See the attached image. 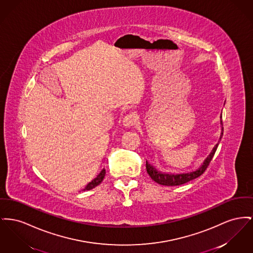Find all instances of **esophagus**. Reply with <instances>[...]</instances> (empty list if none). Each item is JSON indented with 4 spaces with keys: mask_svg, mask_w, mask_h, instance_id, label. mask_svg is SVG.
<instances>
[{
    "mask_svg": "<svg viewBox=\"0 0 253 253\" xmlns=\"http://www.w3.org/2000/svg\"><path fill=\"white\" fill-rule=\"evenodd\" d=\"M136 122V117L134 114H129L127 115L124 119H123V126L126 128H131L132 126H134Z\"/></svg>",
    "mask_w": 253,
    "mask_h": 253,
    "instance_id": "obj_1",
    "label": "esophagus"
}]
</instances>
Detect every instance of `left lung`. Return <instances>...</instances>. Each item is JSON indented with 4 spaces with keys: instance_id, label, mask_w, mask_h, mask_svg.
<instances>
[{
    "instance_id": "1",
    "label": "left lung",
    "mask_w": 253,
    "mask_h": 253,
    "mask_svg": "<svg viewBox=\"0 0 253 253\" xmlns=\"http://www.w3.org/2000/svg\"><path fill=\"white\" fill-rule=\"evenodd\" d=\"M221 124H222V120H221ZM222 136H223V128H222V133H221V136H220L218 143L214 146V148L212 149V151L208 155V158L204 161L203 164L195 171L189 172V173H180V174H171V173H164V172L163 173V172L157 170L152 164H149L148 161H146V170H147L149 176L157 183L162 184V185H166V186L180 185V184H183V183H186V182L192 180L194 178L200 177L207 170L216 150L218 148V145H219L220 140L222 139Z\"/></svg>"
}]
</instances>
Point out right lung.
I'll use <instances>...</instances> for the list:
<instances>
[{"instance_id":"right-lung-1","label":"right lung","mask_w":253,"mask_h":253,"mask_svg":"<svg viewBox=\"0 0 253 253\" xmlns=\"http://www.w3.org/2000/svg\"><path fill=\"white\" fill-rule=\"evenodd\" d=\"M105 174H106V170L103 168V169H102V171L97 175V177L95 178H93L90 182H89V183L87 184V186H86L83 190H84V191H86V190H90V189L94 188L95 186H97L98 184H100V183L102 182L103 178H104Z\"/></svg>"}]
</instances>
